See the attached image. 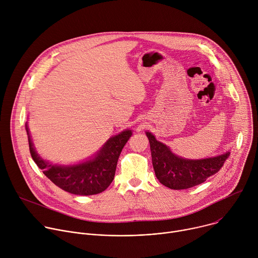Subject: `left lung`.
<instances>
[{
  "label": "left lung",
  "instance_id": "obj_1",
  "mask_svg": "<svg viewBox=\"0 0 258 258\" xmlns=\"http://www.w3.org/2000/svg\"><path fill=\"white\" fill-rule=\"evenodd\" d=\"M149 139L155 175L165 187L172 190L189 189L204 182L224 165L230 152L204 159H186L173 154L166 145L158 142L151 133Z\"/></svg>",
  "mask_w": 258,
  "mask_h": 258
}]
</instances>
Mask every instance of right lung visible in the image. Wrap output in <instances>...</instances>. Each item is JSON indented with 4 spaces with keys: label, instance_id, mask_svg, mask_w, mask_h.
Wrapping results in <instances>:
<instances>
[{
    "label": "right lung",
    "instance_id": "obj_1",
    "mask_svg": "<svg viewBox=\"0 0 258 258\" xmlns=\"http://www.w3.org/2000/svg\"><path fill=\"white\" fill-rule=\"evenodd\" d=\"M30 155L44 172L60 189L75 195H95L105 191L112 182L121 150L132 137V131L126 130L110 138L96 154L85 162L75 165H55L42 159L36 153L27 124L25 126Z\"/></svg>",
    "mask_w": 258,
    "mask_h": 258
}]
</instances>
